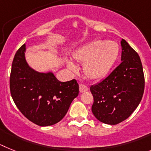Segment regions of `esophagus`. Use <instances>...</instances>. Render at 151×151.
Listing matches in <instances>:
<instances>
[{"mask_svg": "<svg viewBox=\"0 0 151 151\" xmlns=\"http://www.w3.org/2000/svg\"><path fill=\"white\" fill-rule=\"evenodd\" d=\"M79 87H80V92H81V93H84V92L88 90V87H87V86L85 84H80Z\"/></svg>", "mask_w": 151, "mask_h": 151, "instance_id": "esophagus-1", "label": "esophagus"}]
</instances>
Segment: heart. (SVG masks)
<instances>
[{"label":"heart","mask_w":151,"mask_h":151,"mask_svg":"<svg viewBox=\"0 0 151 151\" xmlns=\"http://www.w3.org/2000/svg\"><path fill=\"white\" fill-rule=\"evenodd\" d=\"M119 47L115 42L101 40L90 42L77 51L74 58L83 64V71L92 80H99L108 74L117 60ZM68 67L74 69V65L68 63Z\"/></svg>","instance_id":"obj_1"}]
</instances>
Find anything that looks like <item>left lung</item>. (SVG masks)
Wrapping results in <instances>:
<instances>
[{
    "label": "left lung",
    "instance_id": "8db88e82",
    "mask_svg": "<svg viewBox=\"0 0 151 151\" xmlns=\"http://www.w3.org/2000/svg\"><path fill=\"white\" fill-rule=\"evenodd\" d=\"M122 62L106 78L90 86L93 103L92 112L108 124L128 119L138 106L145 90L141 58L124 39L121 41Z\"/></svg>",
    "mask_w": 151,
    "mask_h": 151
}]
</instances>
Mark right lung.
<instances>
[{
    "label": "right lung",
    "mask_w": 151,
    "mask_h": 151,
    "mask_svg": "<svg viewBox=\"0 0 151 151\" xmlns=\"http://www.w3.org/2000/svg\"><path fill=\"white\" fill-rule=\"evenodd\" d=\"M26 45L16 52L10 76V94L21 113L39 126H49L65 117L79 93L75 79L61 82L53 74L35 71L25 59Z\"/></svg>",
    "instance_id": "add662e5"
}]
</instances>
